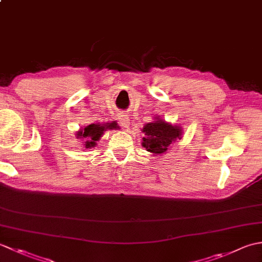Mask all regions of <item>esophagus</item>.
Listing matches in <instances>:
<instances>
[{
	"instance_id": "esophagus-1",
	"label": "esophagus",
	"mask_w": 262,
	"mask_h": 262,
	"mask_svg": "<svg viewBox=\"0 0 262 262\" xmlns=\"http://www.w3.org/2000/svg\"><path fill=\"white\" fill-rule=\"evenodd\" d=\"M118 120L122 127L128 128V126H129V119H128V117L126 115H119Z\"/></svg>"
}]
</instances>
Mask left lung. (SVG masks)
I'll return each mask as SVG.
<instances>
[{
  "label": "left lung",
  "instance_id": "1",
  "mask_svg": "<svg viewBox=\"0 0 262 262\" xmlns=\"http://www.w3.org/2000/svg\"><path fill=\"white\" fill-rule=\"evenodd\" d=\"M145 137H143V146L146 151L155 154L166 152L172 143L178 138L180 140L181 129L178 126H172L163 120L148 122L143 128Z\"/></svg>",
  "mask_w": 262,
  "mask_h": 262
}]
</instances>
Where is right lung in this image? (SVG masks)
Returning a JSON list of instances; mask_svg holds the SVG:
<instances>
[{"mask_svg":"<svg viewBox=\"0 0 262 262\" xmlns=\"http://www.w3.org/2000/svg\"><path fill=\"white\" fill-rule=\"evenodd\" d=\"M116 122H107V124H103V125H96V124H91L86 126L84 129L80 130L77 133V136H81L82 138L85 137L86 138V142H85V147H93L97 145V141H99V138L101 137V135L103 134L104 130L107 129H113V128H117Z\"/></svg>","mask_w":262,"mask_h":262,"instance_id":"add662e5","label":"right lung"}]
</instances>
